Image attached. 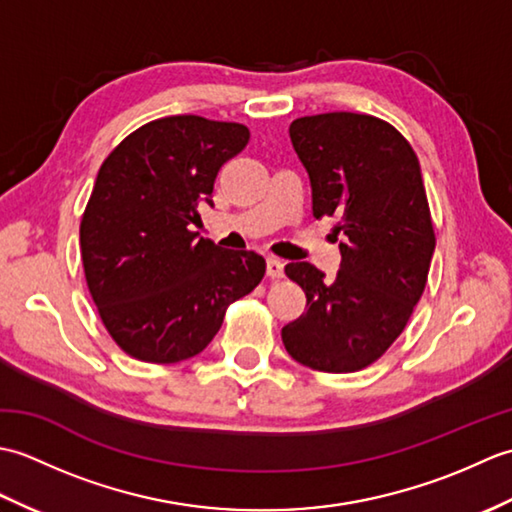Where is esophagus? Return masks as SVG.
I'll list each match as a JSON object with an SVG mask.
<instances>
[{
	"mask_svg": "<svg viewBox=\"0 0 512 512\" xmlns=\"http://www.w3.org/2000/svg\"><path fill=\"white\" fill-rule=\"evenodd\" d=\"M266 275L270 279H281V277H284V262H281V259H277V257H268Z\"/></svg>",
	"mask_w": 512,
	"mask_h": 512,
	"instance_id": "34e87169",
	"label": "esophagus"
}]
</instances>
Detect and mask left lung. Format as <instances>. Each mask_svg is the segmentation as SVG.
I'll use <instances>...</instances> for the list:
<instances>
[{
  "label": "left lung",
  "instance_id": "obj_1",
  "mask_svg": "<svg viewBox=\"0 0 512 512\" xmlns=\"http://www.w3.org/2000/svg\"><path fill=\"white\" fill-rule=\"evenodd\" d=\"M290 140L314 217L341 220L332 233L341 266L332 281L308 262L286 266L308 301L281 339L301 365L356 372L398 339L427 284L436 235L420 162L398 129L367 114L297 118Z\"/></svg>",
  "mask_w": 512,
  "mask_h": 512
}]
</instances>
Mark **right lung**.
<instances>
[{"instance_id": "right-lung-1", "label": "right lung", "mask_w": 512, "mask_h": 512, "mask_svg": "<svg viewBox=\"0 0 512 512\" xmlns=\"http://www.w3.org/2000/svg\"><path fill=\"white\" fill-rule=\"evenodd\" d=\"M239 123L158 118L129 134L99 169L81 220L90 295L112 339L147 363L200 354L226 308L257 288L266 262L198 237L226 160L248 143Z\"/></svg>"}]
</instances>
